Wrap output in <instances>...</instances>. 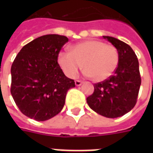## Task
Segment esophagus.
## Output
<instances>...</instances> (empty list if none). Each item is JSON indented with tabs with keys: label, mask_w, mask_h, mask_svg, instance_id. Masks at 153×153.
<instances>
[{
	"label": "esophagus",
	"mask_w": 153,
	"mask_h": 153,
	"mask_svg": "<svg viewBox=\"0 0 153 153\" xmlns=\"http://www.w3.org/2000/svg\"><path fill=\"white\" fill-rule=\"evenodd\" d=\"M75 85H76L77 86H81L82 83V82L80 81V80H75Z\"/></svg>",
	"instance_id": "esophagus-1"
}]
</instances>
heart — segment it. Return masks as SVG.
<instances>
[{
	"label": "heart",
	"mask_w": 153,
	"mask_h": 153,
	"mask_svg": "<svg viewBox=\"0 0 153 153\" xmlns=\"http://www.w3.org/2000/svg\"><path fill=\"white\" fill-rule=\"evenodd\" d=\"M59 64L70 78H74L83 64L85 74L94 82H102L114 74L119 63L116 48L99 40L74 44L71 52H61Z\"/></svg>",
	"instance_id": "b5f03b06"
}]
</instances>
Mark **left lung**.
Wrapping results in <instances>:
<instances>
[{"label":"left lung","mask_w":153,"mask_h":153,"mask_svg":"<svg viewBox=\"0 0 153 153\" xmlns=\"http://www.w3.org/2000/svg\"><path fill=\"white\" fill-rule=\"evenodd\" d=\"M103 38L118 51V66L109 79L94 85V91L86 102L98 114L115 118L127 114L137 103L141 83L139 62L129 45L114 37Z\"/></svg>","instance_id":"8db88e82"}]
</instances>
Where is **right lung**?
I'll return each mask as SVG.
<instances>
[{"label": "right lung", "mask_w": 153, "mask_h": 153, "mask_svg": "<svg viewBox=\"0 0 153 153\" xmlns=\"http://www.w3.org/2000/svg\"><path fill=\"white\" fill-rule=\"evenodd\" d=\"M67 37L42 36L23 47L11 67V94L20 112L38 121L57 115L68 90L75 86L58 63Z\"/></svg>", "instance_id": "add662e5"}]
</instances>
